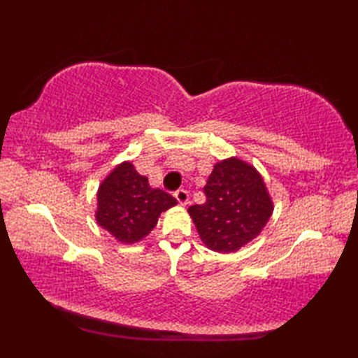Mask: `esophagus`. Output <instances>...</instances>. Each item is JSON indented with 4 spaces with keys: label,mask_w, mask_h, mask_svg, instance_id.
<instances>
[{
    "label": "esophagus",
    "mask_w": 358,
    "mask_h": 358,
    "mask_svg": "<svg viewBox=\"0 0 358 358\" xmlns=\"http://www.w3.org/2000/svg\"><path fill=\"white\" fill-rule=\"evenodd\" d=\"M175 199L181 204V206H186L187 201H189V194L185 189H178L177 192H175Z\"/></svg>",
    "instance_id": "1"
}]
</instances>
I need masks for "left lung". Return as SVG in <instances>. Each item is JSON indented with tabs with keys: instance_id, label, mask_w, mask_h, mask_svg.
Listing matches in <instances>:
<instances>
[{
	"instance_id": "left-lung-1",
	"label": "left lung",
	"mask_w": 358,
	"mask_h": 358,
	"mask_svg": "<svg viewBox=\"0 0 358 358\" xmlns=\"http://www.w3.org/2000/svg\"><path fill=\"white\" fill-rule=\"evenodd\" d=\"M204 194L206 203L187 212L201 241L215 252H237L260 235L273 210L260 172L235 157L215 163Z\"/></svg>"
}]
</instances>
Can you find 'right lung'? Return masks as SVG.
<instances>
[{"mask_svg":"<svg viewBox=\"0 0 358 358\" xmlns=\"http://www.w3.org/2000/svg\"><path fill=\"white\" fill-rule=\"evenodd\" d=\"M175 204L172 195L150 187L131 162H123L98 187L95 220L115 240L132 245L150 234L159 214Z\"/></svg>","mask_w":358,"mask_h":358,"instance_id":"obj_1","label":"right lung"}]
</instances>
